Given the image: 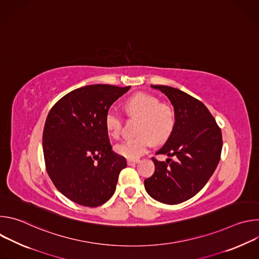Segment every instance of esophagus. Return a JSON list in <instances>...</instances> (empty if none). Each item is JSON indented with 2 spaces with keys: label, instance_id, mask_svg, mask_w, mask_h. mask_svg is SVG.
Returning a JSON list of instances; mask_svg holds the SVG:
<instances>
[{
  "label": "esophagus",
  "instance_id": "obj_1",
  "mask_svg": "<svg viewBox=\"0 0 259 259\" xmlns=\"http://www.w3.org/2000/svg\"><path fill=\"white\" fill-rule=\"evenodd\" d=\"M140 161L139 160H128L127 161V164L129 165V166H132V165H135V164H137V163H139Z\"/></svg>",
  "mask_w": 259,
  "mask_h": 259
}]
</instances>
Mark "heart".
Instances as JSON below:
<instances>
[{"label": "heart", "instance_id": "heart-1", "mask_svg": "<svg viewBox=\"0 0 259 259\" xmlns=\"http://www.w3.org/2000/svg\"><path fill=\"white\" fill-rule=\"evenodd\" d=\"M125 108L131 117L139 119L138 136L115 146V151L120 156L136 160L147 152L152 141L162 143L171 135L175 125L174 110L171 106L161 103L157 97L146 93L135 94L125 102ZM104 122L108 133L115 138L119 137L123 125L121 115L115 109H109Z\"/></svg>", "mask_w": 259, "mask_h": 259}]
</instances>
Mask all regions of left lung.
I'll return each instance as SVG.
<instances>
[{
    "label": "left lung",
    "instance_id": "1",
    "mask_svg": "<svg viewBox=\"0 0 259 259\" xmlns=\"http://www.w3.org/2000/svg\"><path fill=\"white\" fill-rule=\"evenodd\" d=\"M151 87L168 97L175 114L173 131L156 154L175 156L176 161L153 158L155 172L144 180V188L156 201L175 205L193 198L205 187L219 163L223 136L200 100L173 87Z\"/></svg>",
    "mask_w": 259,
    "mask_h": 259
}]
</instances>
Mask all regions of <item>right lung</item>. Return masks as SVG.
<instances>
[{"instance_id":"obj_1","label":"right lung","mask_w":259,"mask_h":259,"mask_svg":"<svg viewBox=\"0 0 259 259\" xmlns=\"http://www.w3.org/2000/svg\"><path fill=\"white\" fill-rule=\"evenodd\" d=\"M129 89L85 86L67 93L49 112L43 131L46 169L70 201L97 207L114 195L127 162L112 150L104 120L110 105Z\"/></svg>"}]
</instances>
